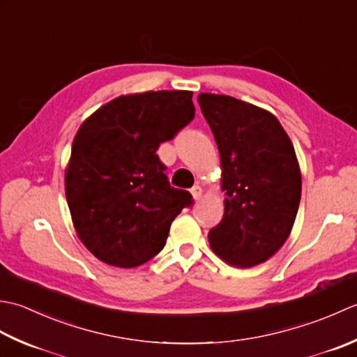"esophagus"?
Instances as JSON below:
<instances>
[{"label": "esophagus", "instance_id": "esophagus-1", "mask_svg": "<svg viewBox=\"0 0 357 357\" xmlns=\"http://www.w3.org/2000/svg\"><path fill=\"white\" fill-rule=\"evenodd\" d=\"M202 192H203V189H202V186H199V185H195V186H192V189H191V194H192V197H194V200H200V197H202Z\"/></svg>", "mask_w": 357, "mask_h": 357}]
</instances>
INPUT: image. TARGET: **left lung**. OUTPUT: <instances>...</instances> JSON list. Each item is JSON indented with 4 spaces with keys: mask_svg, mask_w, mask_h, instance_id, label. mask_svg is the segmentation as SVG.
<instances>
[{
    "mask_svg": "<svg viewBox=\"0 0 357 357\" xmlns=\"http://www.w3.org/2000/svg\"><path fill=\"white\" fill-rule=\"evenodd\" d=\"M222 163L225 214L209 231L213 251L232 266L264 264L287 242L301 203L294 146L271 112L217 93H199Z\"/></svg>",
    "mask_w": 357,
    "mask_h": 357,
    "instance_id": "left-lung-1",
    "label": "left lung"
}]
</instances>
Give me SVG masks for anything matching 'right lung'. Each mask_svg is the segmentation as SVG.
<instances>
[{"mask_svg":"<svg viewBox=\"0 0 357 357\" xmlns=\"http://www.w3.org/2000/svg\"><path fill=\"white\" fill-rule=\"evenodd\" d=\"M191 91H149L109 101L83 121L64 177L83 245L107 265L134 268L163 250L192 195L169 185L155 151L194 119Z\"/></svg>","mask_w":357,"mask_h":357,"instance_id":"add662e5","label":"right lung"}]
</instances>
